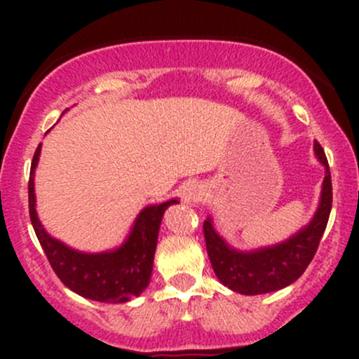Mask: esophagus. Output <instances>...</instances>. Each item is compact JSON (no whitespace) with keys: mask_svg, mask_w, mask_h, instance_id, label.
Here are the masks:
<instances>
[{"mask_svg":"<svg viewBox=\"0 0 359 359\" xmlns=\"http://www.w3.org/2000/svg\"><path fill=\"white\" fill-rule=\"evenodd\" d=\"M205 196V189L200 184H189V186L184 189V201L189 203V205H196L200 203Z\"/></svg>","mask_w":359,"mask_h":359,"instance_id":"34e87169","label":"esophagus"}]
</instances>
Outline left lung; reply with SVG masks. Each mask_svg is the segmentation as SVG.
<instances>
[{
    "mask_svg": "<svg viewBox=\"0 0 359 359\" xmlns=\"http://www.w3.org/2000/svg\"><path fill=\"white\" fill-rule=\"evenodd\" d=\"M314 154L325 166L321 200L313 220L290 240L250 252L231 248L213 229L212 219L203 224L206 252L217 278L231 290L243 295H260L281 290L299 280L313 260L327 229L332 210V177L323 147L314 142Z\"/></svg>",
    "mask_w": 359,
    "mask_h": 359,
    "instance_id": "8db88e82",
    "label": "left lung"
}]
</instances>
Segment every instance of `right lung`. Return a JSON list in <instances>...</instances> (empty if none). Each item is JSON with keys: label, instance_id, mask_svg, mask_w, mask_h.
Wrapping results in <instances>:
<instances>
[{"label": "right lung", "instance_id": "right-lung-1", "mask_svg": "<svg viewBox=\"0 0 359 359\" xmlns=\"http://www.w3.org/2000/svg\"><path fill=\"white\" fill-rule=\"evenodd\" d=\"M41 144L36 149L29 175V215L39 245L59 280L85 299L97 302H128L147 288L153 273L158 233L165 210L179 200L146 206L135 219L128 238L119 248L102 253H83L50 236L36 213L34 168Z\"/></svg>", "mask_w": 359, "mask_h": 359}]
</instances>
